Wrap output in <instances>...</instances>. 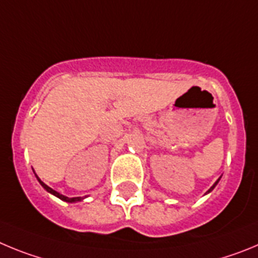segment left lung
<instances>
[{
	"label": "left lung",
	"mask_w": 258,
	"mask_h": 258,
	"mask_svg": "<svg viewBox=\"0 0 258 258\" xmlns=\"http://www.w3.org/2000/svg\"><path fill=\"white\" fill-rule=\"evenodd\" d=\"M217 182H219V180L216 181L215 184H213V186H212V187H211V189H210V190H208V192H210V191H211V190H212V189H213V187H215V186H216V185H217Z\"/></svg>",
	"instance_id": "8db88e82"
}]
</instances>
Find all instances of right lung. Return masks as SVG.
<instances>
[{
  "label": "right lung",
  "mask_w": 258,
  "mask_h": 258,
  "mask_svg": "<svg viewBox=\"0 0 258 258\" xmlns=\"http://www.w3.org/2000/svg\"><path fill=\"white\" fill-rule=\"evenodd\" d=\"M36 177H37V175H36ZM37 180L39 181V184L42 185V186L45 187V189L47 190L48 192H51V194H54L55 197H57V198H60V199H61V201H64V202H69V203H72V202H78V201H81V199H82V198H81V197H76V198H68V197H64V196H62V194H60V192L55 191L54 189H51L50 186H47V185H46L45 182H42V181L39 180L38 177H37Z\"/></svg>",
  "instance_id": "obj_1"
}]
</instances>
